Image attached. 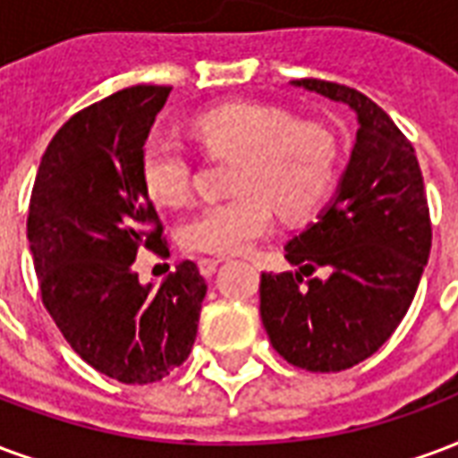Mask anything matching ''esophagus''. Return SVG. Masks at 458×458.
<instances>
[{"label": "esophagus", "instance_id": "1", "mask_svg": "<svg viewBox=\"0 0 458 458\" xmlns=\"http://www.w3.org/2000/svg\"><path fill=\"white\" fill-rule=\"evenodd\" d=\"M216 267H218V259H211V257H201L199 259V269L206 279H211L213 274H216Z\"/></svg>", "mask_w": 458, "mask_h": 458}]
</instances>
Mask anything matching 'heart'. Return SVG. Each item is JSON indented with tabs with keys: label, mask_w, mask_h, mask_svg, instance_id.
<instances>
[{
	"label": "heart",
	"mask_w": 458,
	"mask_h": 458,
	"mask_svg": "<svg viewBox=\"0 0 458 458\" xmlns=\"http://www.w3.org/2000/svg\"><path fill=\"white\" fill-rule=\"evenodd\" d=\"M191 133L203 148L235 157L230 189L235 196L203 206L186 220L182 242L196 252H245L274 228V208L284 218L313 213L330 191L337 148L315 123H293L279 108L230 101L201 111ZM140 177L162 206H177L189 194L191 167L169 135L152 133L140 152Z\"/></svg>",
	"instance_id": "b5f03b06"
}]
</instances>
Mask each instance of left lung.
Returning <instances> with one entry per match:
<instances>
[{
	"instance_id": "obj_1",
	"label": "left lung",
	"mask_w": 458,
	"mask_h": 458,
	"mask_svg": "<svg viewBox=\"0 0 458 458\" xmlns=\"http://www.w3.org/2000/svg\"><path fill=\"white\" fill-rule=\"evenodd\" d=\"M357 116V138L333 199L286 242L296 272L262 274L259 313L272 347L306 371L371 357L408 313L432 247L415 148L384 108L344 84L293 80ZM315 266L327 280L303 282Z\"/></svg>"
}]
</instances>
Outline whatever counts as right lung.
<instances>
[{"label":"right lung","instance_id":"add662e5","mask_svg":"<svg viewBox=\"0 0 458 458\" xmlns=\"http://www.w3.org/2000/svg\"><path fill=\"white\" fill-rule=\"evenodd\" d=\"M169 91L138 84L74 114L50 140L30 194L43 306L70 347L121 384L160 381L189 357L206 296L189 259L160 286L133 272L140 247H165L140 152Z\"/></svg>","mask_w":458,"mask_h":458}]
</instances>
